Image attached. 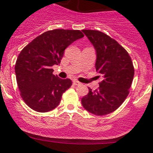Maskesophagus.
<instances>
[{
	"mask_svg": "<svg viewBox=\"0 0 153 153\" xmlns=\"http://www.w3.org/2000/svg\"><path fill=\"white\" fill-rule=\"evenodd\" d=\"M73 83H74V85H76V86H78V85L80 84V83H79V81H77V80H74Z\"/></svg>",
	"mask_w": 153,
	"mask_h": 153,
	"instance_id": "esophagus-1",
	"label": "esophagus"
}]
</instances>
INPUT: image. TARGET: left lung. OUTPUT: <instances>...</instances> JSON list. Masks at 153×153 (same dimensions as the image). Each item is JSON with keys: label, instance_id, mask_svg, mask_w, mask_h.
I'll list each match as a JSON object with an SVG mask.
<instances>
[{"label": "left lung", "instance_id": "8db88e82", "mask_svg": "<svg viewBox=\"0 0 153 153\" xmlns=\"http://www.w3.org/2000/svg\"><path fill=\"white\" fill-rule=\"evenodd\" d=\"M97 51L96 70L102 79L100 87L81 100L85 109L97 116L114 112L125 101L134 76L132 59L117 40L101 31L83 30Z\"/></svg>", "mask_w": 153, "mask_h": 153}]
</instances>
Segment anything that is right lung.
<instances>
[{
	"mask_svg": "<svg viewBox=\"0 0 153 153\" xmlns=\"http://www.w3.org/2000/svg\"><path fill=\"white\" fill-rule=\"evenodd\" d=\"M83 36L79 30H48L21 51L15 63L16 79L21 98L30 108L46 113L60 104L72 81L53 75L52 67L60 64L64 50Z\"/></svg>",
	"mask_w": 153,
	"mask_h": 153,
	"instance_id": "obj_1",
	"label": "right lung"
}]
</instances>
